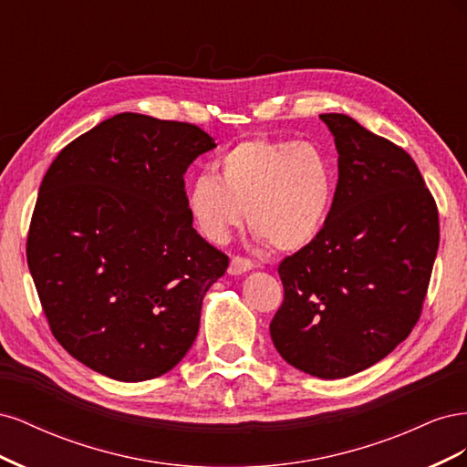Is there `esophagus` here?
Listing matches in <instances>:
<instances>
[{
  "label": "esophagus",
  "instance_id": "esophagus-1",
  "mask_svg": "<svg viewBox=\"0 0 467 467\" xmlns=\"http://www.w3.org/2000/svg\"><path fill=\"white\" fill-rule=\"evenodd\" d=\"M255 266L249 259H244V257H232L230 261V266H228V273L232 276H239V275H245L247 271H251V268Z\"/></svg>",
  "mask_w": 467,
  "mask_h": 467
}]
</instances>
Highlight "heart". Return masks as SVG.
Returning <instances> with one entry per match:
<instances>
[{"label": "heart", "instance_id": "heart-1", "mask_svg": "<svg viewBox=\"0 0 467 467\" xmlns=\"http://www.w3.org/2000/svg\"><path fill=\"white\" fill-rule=\"evenodd\" d=\"M218 177H196L187 191V212L202 237L225 244L249 228L278 253L312 245L335 204V165L316 144L300 140L251 138L218 160Z\"/></svg>", "mask_w": 467, "mask_h": 467}]
</instances>
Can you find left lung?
Segmentation results:
<instances>
[{
  "instance_id": "obj_1",
  "label": "left lung",
  "mask_w": 467,
  "mask_h": 467,
  "mask_svg": "<svg viewBox=\"0 0 467 467\" xmlns=\"http://www.w3.org/2000/svg\"><path fill=\"white\" fill-rule=\"evenodd\" d=\"M338 181L327 225L278 266L285 302L271 338L294 368L338 379L403 343L420 316L438 251V210L405 150L338 112Z\"/></svg>"
}]
</instances>
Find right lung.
Here are the masks:
<instances>
[{
  "label": "right lung",
  "instance_id": "right-lung-1",
  "mask_svg": "<svg viewBox=\"0 0 467 467\" xmlns=\"http://www.w3.org/2000/svg\"><path fill=\"white\" fill-rule=\"evenodd\" d=\"M214 148L194 124L120 112L42 179L26 263L54 337L88 368L144 381L192 347L230 261L192 228L182 175Z\"/></svg>",
  "mask_w": 467,
  "mask_h": 467
}]
</instances>
